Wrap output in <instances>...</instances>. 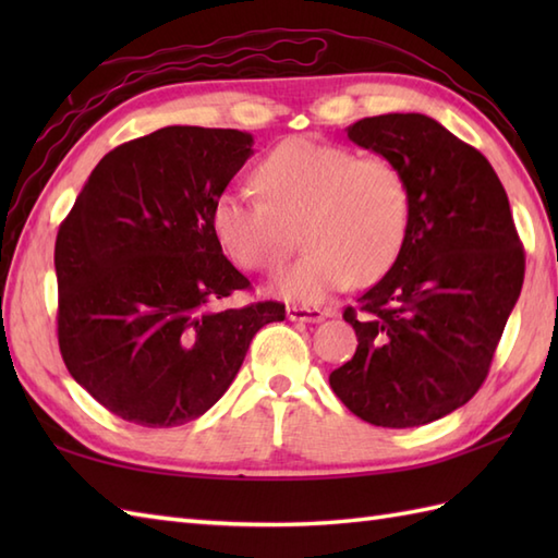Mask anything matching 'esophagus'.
<instances>
[{
  "label": "esophagus",
  "instance_id": "34e87169",
  "mask_svg": "<svg viewBox=\"0 0 558 558\" xmlns=\"http://www.w3.org/2000/svg\"><path fill=\"white\" fill-rule=\"evenodd\" d=\"M328 314L322 310H310V306H288V318L290 322H306V324H318L324 322Z\"/></svg>",
  "mask_w": 558,
  "mask_h": 558
}]
</instances>
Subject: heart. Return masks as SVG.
<instances>
[{
	"instance_id": "heart-1",
	"label": "heart",
	"mask_w": 558,
	"mask_h": 558,
	"mask_svg": "<svg viewBox=\"0 0 558 558\" xmlns=\"http://www.w3.org/2000/svg\"><path fill=\"white\" fill-rule=\"evenodd\" d=\"M256 184L266 201L222 192L210 228L230 260L246 270L278 268L300 225L306 252L270 280L280 300L322 304L396 264L410 228V184L388 158L316 138H288L260 160Z\"/></svg>"
}]
</instances>
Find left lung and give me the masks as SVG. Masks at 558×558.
Returning <instances> with one entry per match:
<instances>
[{
  "mask_svg": "<svg viewBox=\"0 0 558 558\" xmlns=\"http://www.w3.org/2000/svg\"><path fill=\"white\" fill-rule=\"evenodd\" d=\"M348 138L396 162L410 184L398 260L348 306L357 352L328 376L364 422L410 429L462 408L487 378L520 298L525 254L489 160L420 112L350 124Z\"/></svg>",
  "mask_w": 558,
  "mask_h": 558,
  "instance_id": "left-lung-1",
  "label": "left lung"
}]
</instances>
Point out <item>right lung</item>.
<instances>
[{"instance_id":"add662e5","label":"right lung","mask_w":558,"mask_h":558,"mask_svg":"<svg viewBox=\"0 0 558 558\" xmlns=\"http://www.w3.org/2000/svg\"><path fill=\"white\" fill-rule=\"evenodd\" d=\"M254 156L236 129L162 126L105 156L57 232L59 350L117 417L168 429L208 412L286 304L222 310L248 280L210 210Z\"/></svg>"}]
</instances>
